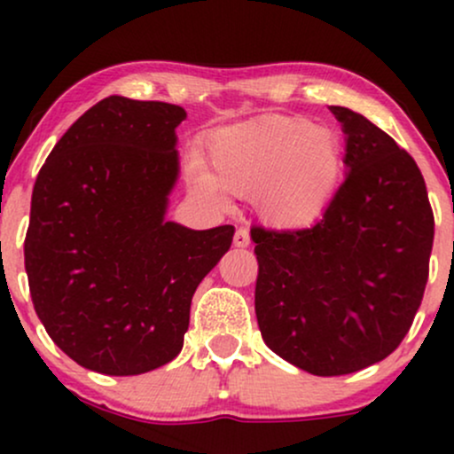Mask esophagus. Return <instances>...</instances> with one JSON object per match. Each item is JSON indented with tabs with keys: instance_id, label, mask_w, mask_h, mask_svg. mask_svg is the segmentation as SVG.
I'll return each mask as SVG.
<instances>
[{
	"instance_id": "1",
	"label": "esophagus",
	"mask_w": 454,
	"mask_h": 454,
	"mask_svg": "<svg viewBox=\"0 0 454 454\" xmlns=\"http://www.w3.org/2000/svg\"><path fill=\"white\" fill-rule=\"evenodd\" d=\"M249 245V232L245 228H237L234 232V247H247Z\"/></svg>"
}]
</instances>
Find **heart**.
<instances>
[{
	"label": "heart",
	"mask_w": 454,
	"mask_h": 454,
	"mask_svg": "<svg viewBox=\"0 0 454 454\" xmlns=\"http://www.w3.org/2000/svg\"><path fill=\"white\" fill-rule=\"evenodd\" d=\"M211 173H196L207 198L254 196L264 220L284 228L316 222L335 196L343 149L335 132L301 117H267L215 134Z\"/></svg>",
	"instance_id": "heart-1"
}]
</instances>
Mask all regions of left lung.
I'll list each match as a JSON object with an SVG mask.
<instances>
[{
    "label": "left lung",
    "mask_w": 454,
    "mask_h": 454,
    "mask_svg": "<svg viewBox=\"0 0 454 454\" xmlns=\"http://www.w3.org/2000/svg\"><path fill=\"white\" fill-rule=\"evenodd\" d=\"M331 113L346 134V179L320 220L303 231L252 228L262 340L314 376L361 372L397 350L434 247V211L411 155L363 114Z\"/></svg>",
    "instance_id": "1"
}]
</instances>
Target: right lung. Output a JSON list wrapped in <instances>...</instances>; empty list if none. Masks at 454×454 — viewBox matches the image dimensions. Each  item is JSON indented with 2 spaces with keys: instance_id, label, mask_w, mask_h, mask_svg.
I'll return each instance as SVG.
<instances>
[{
  "instance_id": "1",
  "label": "right lung",
  "mask_w": 454,
  "mask_h": 454,
  "mask_svg": "<svg viewBox=\"0 0 454 454\" xmlns=\"http://www.w3.org/2000/svg\"><path fill=\"white\" fill-rule=\"evenodd\" d=\"M181 106L104 98L72 123L35 179L25 270L35 314L72 361L138 376L184 348L198 284L232 226L166 222L179 176Z\"/></svg>"
}]
</instances>
